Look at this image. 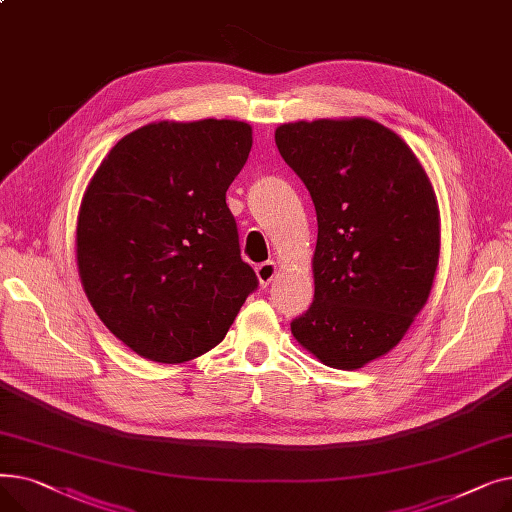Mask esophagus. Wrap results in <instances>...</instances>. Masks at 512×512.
Segmentation results:
<instances>
[{
  "instance_id": "obj_1",
  "label": "esophagus",
  "mask_w": 512,
  "mask_h": 512,
  "mask_svg": "<svg viewBox=\"0 0 512 512\" xmlns=\"http://www.w3.org/2000/svg\"><path fill=\"white\" fill-rule=\"evenodd\" d=\"M255 272H257L259 284L265 288V286H270V282L276 278L278 265H276V261H265V263H259V265L255 267Z\"/></svg>"
}]
</instances>
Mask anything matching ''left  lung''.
<instances>
[{"mask_svg":"<svg viewBox=\"0 0 512 512\" xmlns=\"http://www.w3.org/2000/svg\"><path fill=\"white\" fill-rule=\"evenodd\" d=\"M276 145L317 213L315 297L292 336L328 367L361 369L392 351L432 292L434 186L411 147L369 118L280 124Z\"/></svg>","mask_w":512,"mask_h":512,"instance_id":"obj_1","label":"left lung"}]
</instances>
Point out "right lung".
<instances>
[{"instance_id": "right-lung-1", "label": "right lung", "mask_w": 512, "mask_h": 512, "mask_svg": "<svg viewBox=\"0 0 512 512\" xmlns=\"http://www.w3.org/2000/svg\"><path fill=\"white\" fill-rule=\"evenodd\" d=\"M251 147L247 122L161 120L126 134L93 174L78 276L105 328L143 359L211 351L257 288L226 205Z\"/></svg>"}]
</instances>
